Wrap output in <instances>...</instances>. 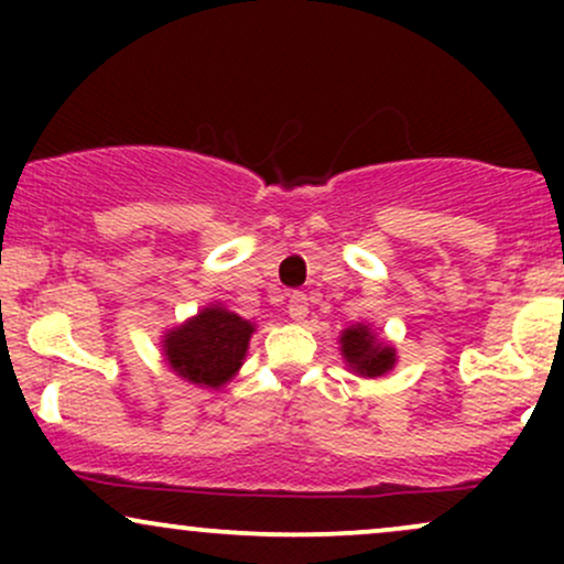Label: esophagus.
<instances>
[{
    "instance_id": "obj_1",
    "label": "esophagus",
    "mask_w": 564,
    "mask_h": 564,
    "mask_svg": "<svg viewBox=\"0 0 564 564\" xmlns=\"http://www.w3.org/2000/svg\"><path fill=\"white\" fill-rule=\"evenodd\" d=\"M289 315L294 321L307 318V294H302V291H291V294H289Z\"/></svg>"
}]
</instances>
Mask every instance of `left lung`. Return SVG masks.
<instances>
[{"mask_svg": "<svg viewBox=\"0 0 564 564\" xmlns=\"http://www.w3.org/2000/svg\"><path fill=\"white\" fill-rule=\"evenodd\" d=\"M341 355L360 377H381L394 366V349L379 345L368 326H352L341 334Z\"/></svg>", "mask_w": 564, "mask_h": 564, "instance_id": "1", "label": "left lung"}]
</instances>
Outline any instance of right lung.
I'll use <instances>...</instances> for the list:
<instances>
[{"mask_svg":"<svg viewBox=\"0 0 564 564\" xmlns=\"http://www.w3.org/2000/svg\"><path fill=\"white\" fill-rule=\"evenodd\" d=\"M251 332L254 326L230 310L206 307L166 334L164 355L177 377L217 390L241 368Z\"/></svg>","mask_w":564,"mask_h":564,"instance_id":"right-lung-1","label":"right lung"}]
</instances>
